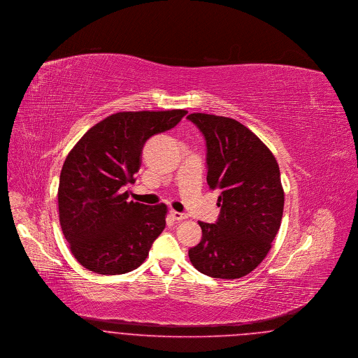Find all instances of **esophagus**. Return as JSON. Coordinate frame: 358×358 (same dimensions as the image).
<instances>
[{
	"label": "esophagus",
	"mask_w": 358,
	"mask_h": 358,
	"mask_svg": "<svg viewBox=\"0 0 358 358\" xmlns=\"http://www.w3.org/2000/svg\"><path fill=\"white\" fill-rule=\"evenodd\" d=\"M170 215H171V217L174 219V220H185L188 216H187V213H182V212H177V210H170Z\"/></svg>",
	"instance_id": "1"
}]
</instances>
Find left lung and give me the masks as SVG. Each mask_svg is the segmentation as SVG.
Wrapping results in <instances>:
<instances>
[{"label": "left lung", "mask_w": 358, "mask_h": 358, "mask_svg": "<svg viewBox=\"0 0 358 358\" xmlns=\"http://www.w3.org/2000/svg\"><path fill=\"white\" fill-rule=\"evenodd\" d=\"M207 143V182L220 196L216 223L199 222L201 241L189 249L192 265L213 278H241L272 248L284 210L280 168L272 151L239 122L190 113Z\"/></svg>", "instance_id": "8db88e82"}]
</instances>
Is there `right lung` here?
Here are the masks:
<instances>
[{"instance_id":"1","label":"right lung","mask_w":358,"mask_h":358,"mask_svg":"<svg viewBox=\"0 0 358 358\" xmlns=\"http://www.w3.org/2000/svg\"><path fill=\"white\" fill-rule=\"evenodd\" d=\"M185 109L119 112L92 127L66 157L59 177V222L76 259L90 272L128 273L148 258L166 226L165 204L128 201L142 150L177 126Z\"/></svg>"}]
</instances>
